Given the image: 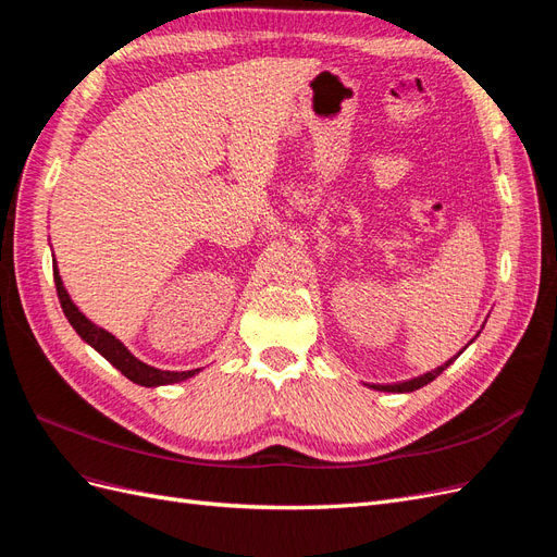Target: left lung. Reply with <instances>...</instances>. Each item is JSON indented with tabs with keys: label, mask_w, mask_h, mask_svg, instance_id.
Listing matches in <instances>:
<instances>
[{
	"label": "left lung",
	"mask_w": 557,
	"mask_h": 557,
	"mask_svg": "<svg viewBox=\"0 0 557 557\" xmlns=\"http://www.w3.org/2000/svg\"><path fill=\"white\" fill-rule=\"evenodd\" d=\"M458 358V356H455ZM455 358H450L448 362H444L442 367H436L434 372H428V374H423V376H418V379H411V381H401V383H395V385H372V387H376V391H387V393H411V391H418V387H423V385H428L430 381H434L436 376H440L444 369L455 360Z\"/></svg>",
	"instance_id": "1"
}]
</instances>
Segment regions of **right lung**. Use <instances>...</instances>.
Instances as JSON below:
<instances>
[{
	"instance_id": "1",
	"label": "right lung",
	"mask_w": 557,
	"mask_h": 557,
	"mask_svg": "<svg viewBox=\"0 0 557 557\" xmlns=\"http://www.w3.org/2000/svg\"><path fill=\"white\" fill-rule=\"evenodd\" d=\"M53 276H55V290H58V297H60L62 311H64L66 320L72 323V327L78 332L81 339L88 342L97 352H102V356L117 369V372L125 374L129 381L146 385V387H156V385L178 383V381H185V379H190V376L197 374V369H190V372H162V369H156V367H150V364L134 358L132 352L121 342H117L113 334H109L102 327L92 325L90 320L76 309V305L64 290L62 278L58 274V267H53Z\"/></svg>"
}]
</instances>
